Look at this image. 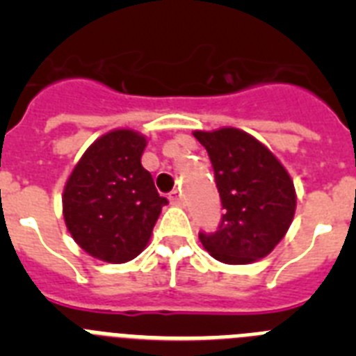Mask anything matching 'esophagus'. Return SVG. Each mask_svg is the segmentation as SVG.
<instances>
[{
  "mask_svg": "<svg viewBox=\"0 0 356 356\" xmlns=\"http://www.w3.org/2000/svg\"><path fill=\"white\" fill-rule=\"evenodd\" d=\"M181 201H184V197H181L180 191H172V193L169 194V203H171V205H181Z\"/></svg>",
  "mask_w": 356,
  "mask_h": 356,
  "instance_id": "34e87169",
  "label": "esophagus"
}]
</instances>
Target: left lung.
Returning <instances> with one entry per match:
<instances>
[{"instance_id": "1", "label": "left lung", "mask_w": 356, "mask_h": 356, "mask_svg": "<svg viewBox=\"0 0 356 356\" xmlns=\"http://www.w3.org/2000/svg\"><path fill=\"white\" fill-rule=\"evenodd\" d=\"M209 151L222 221L200 241L213 259L244 266L264 259L287 234L296 212L291 175L266 144L238 128L194 131Z\"/></svg>"}]
</instances>
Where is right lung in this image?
Wrapping results in <instances>:
<instances>
[{
    "label": "right lung",
    "instance_id": "1",
    "mask_svg": "<svg viewBox=\"0 0 356 356\" xmlns=\"http://www.w3.org/2000/svg\"><path fill=\"white\" fill-rule=\"evenodd\" d=\"M146 135L118 128L94 140L69 175L62 194L67 232L90 257L134 260L149 242L168 200L156 193L140 156Z\"/></svg>",
    "mask_w": 356,
    "mask_h": 356
}]
</instances>
